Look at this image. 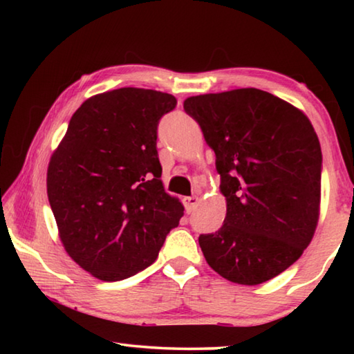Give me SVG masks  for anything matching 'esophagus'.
<instances>
[{
	"label": "esophagus",
	"instance_id": "1",
	"mask_svg": "<svg viewBox=\"0 0 354 354\" xmlns=\"http://www.w3.org/2000/svg\"><path fill=\"white\" fill-rule=\"evenodd\" d=\"M198 203H200V198H198V196H195V195H192V196H184L185 211H187L189 214L195 211L196 206H198Z\"/></svg>",
	"mask_w": 354,
	"mask_h": 354
}]
</instances>
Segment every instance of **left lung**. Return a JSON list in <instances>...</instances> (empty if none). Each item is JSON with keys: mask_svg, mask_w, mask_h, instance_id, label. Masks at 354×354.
<instances>
[{"mask_svg": "<svg viewBox=\"0 0 354 354\" xmlns=\"http://www.w3.org/2000/svg\"><path fill=\"white\" fill-rule=\"evenodd\" d=\"M215 153L223 226L198 237L211 268L256 286L289 268L314 237L320 212L322 149L309 118L259 88L184 101Z\"/></svg>", "mask_w": 354, "mask_h": 354, "instance_id": "8db88e82", "label": "left lung"}]
</instances>
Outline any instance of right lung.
Instances as JSON below:
<instances>
[{
  "label": "right lung",
  "mask_w": 354,
  "mask_h": 354,
  "mask_svg": "<svg viewBox=\"0 0 354 354\" xmlns=\"http://www.w3.org/2000/svg\"><path fill=\"white\" fill-rule=\"evenodd\" d=\"M176 98L123 87L84 101L53 153L46 192L64 248L101 281L156 261L184 206L160 181L156 139Z\"/></svg>",
  "instance_id": "1"
}]
</instances>
